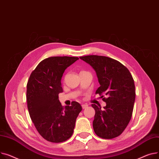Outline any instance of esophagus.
I'll return each instance as SVG.
<instances>
[{"mask_svg":"<svg viewBox=\"0 0 159 159\" xmlns=\"http://www.w3.org/2000/svg\"><path fill=\"white\" fill-rule=\"evenodd\" d=\"M81 107H82L83 109H85V108H86L88 107V105H87V104H83V105H81Z\"/></svg>","mask_w":159,"mask_h":159,"instance_id":"1","label":"esophagus"}]
</instances>
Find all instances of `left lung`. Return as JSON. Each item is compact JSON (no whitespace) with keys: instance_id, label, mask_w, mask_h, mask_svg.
<instances>
[{"instance_id":"1","label":"left lung","mask_w":159,"mask_h":159,"mask_svg":"<svg viewBox=\"0 0 159 159\" xmlns=\"http://www.w3.org/2000/svg\"><path fill=\"white\" fill-rule=\"evenodd\" d=\"M80 58L96 72L100 87L96 94L107 105L92 104L95 110L93 128L102 139H111L123 132L132 118L135 99L134 80L129 70L119 61L103 56L89 55Z\"/></svg>"}]
</instances>
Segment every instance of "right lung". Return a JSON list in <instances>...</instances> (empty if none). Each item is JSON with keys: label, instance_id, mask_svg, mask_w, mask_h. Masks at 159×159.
I'll list each match as a JSON object with an SVG mask.
<instances>
[{"label": "right lung", "instance_id": "add662e5", "mask_svg": "<svg viewBox=\"0 0 159 159\" xmlns=\"http://www.w3.org/2000/svg\"><path fill=\"white\" fill-rule=\"evenodd\" d=\"M78 57H52L39 63L27 83L26 99L30 117L37 131L47 141H67L72 135L76 118L82 110L80 103L63 107L58 99L63 92L61 79Z\"/></svg>", "mask_w": 159, "mask_h": 159}]
</instances>
